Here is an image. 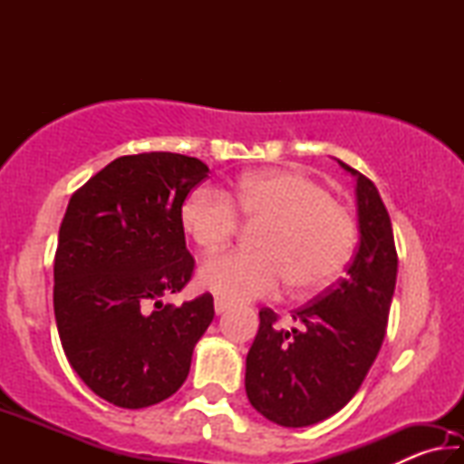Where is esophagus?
<instances>
[{
    "mask_svg": "<svg viewBox=\"0 0 464 464\" xmlns=\"http://www.w3.org/2000/svg\"><path fill=\"white\" fill-rule=\"evenodd\" d=\"M229 309H231L229 301H225V298H221V296L215 298V313H217V315H223V313H227Z\"/></svg>",
    "mask_w": 464,
    "mask_h": 464,
    "instance_id": "obj_1",
    "label": "esophagus"
}]
</instances>
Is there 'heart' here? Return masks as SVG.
<instances>
[{
	"label": "heart",
	"mask_w": 464,
	"mask_h": 464,
	"mask_svg": "<svg viewBox=\"0 0 464 464\" xmlns=\"http://www.w3.org/2000/svg\"><path fill=\"white\" fill-rule=\"evenodd\" d=\"M237 210L249 221H266L256 239L260 251H227L198 270L200 286L227 301L268 296L286 280L298 293H313L329 285L354 251L350 210L315 179L293 169L243 176L231 198L198 186L186 196L179 215L196 246L217 251L237 233Z\"/></svg>",
	"instance_id": "obj_1"
}]
</instances>
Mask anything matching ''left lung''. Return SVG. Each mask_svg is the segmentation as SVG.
<instances>
[{"label": "left lung", "instance_id": "1", "mask_svg": "<svg viewBox=\"0 0 464 464\" xmlns=\"http://www.w3.org/2000/svg\"><path fill=\"white\" fill-rule=\"evenodd\" d=\"M356 179L358 249L345 276L293 313L301 327L276 329V313L260 311V329L246 358L249 403L285 428L327 420L356 395L387 332L397 282V251L376 186Z\"/></svg>", "mask_w": 464, "mask_h": 464}]
</instances>
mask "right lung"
Masks as SVG:
<instances>
[{"instance_id": "add662e5", "label": "right lung", "mask_w": 464, "mask_h": 464, "mask_svg": "<svg viewBox=\"0 0 464 464\" xmlns=\"http://www.w3.org/2000/svg\"><path fill=\"white\" fill-rule=\"evenodd\" d=\"M207 176L196 157L124 155L69 200L54 256V319L69 364L108 403L140 410L174 395L215 317L208 293L182 307L163 303L192 276L179 213Z\"/></svg>"}]
</instances>
